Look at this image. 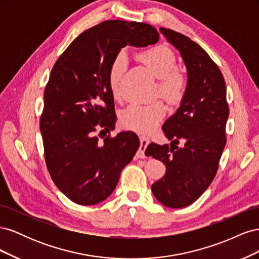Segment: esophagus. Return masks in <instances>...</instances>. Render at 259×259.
<instances>
[{
    "label": "esophagus",
    "mask_w": 259,
    "mask_h": 259,
    "mask_svg": "<svg viewBox=\"0 0 259 259\" xmlns=\"http://www.w3.org/2000/svg\"><path fill=\"white\" fill-rule=\"evenodd\" d=\"M139 140H140V146L137 151V156L139 159H145L146 158L145 151H146L147 146L149 145V139L145 136H139Z\"/></svg>",
    "instance_id": "1"
}]
</instances>
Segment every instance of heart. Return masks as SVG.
Listing matches in <instances>:
<instances>
[{
    "label": "heart",
    "mask_w": 259,
    "mask_h": 259,
    "mask_svg": "<svg viewBox=\"0 0 259 259\" xmlns=\"http://www.w3.org/2000/svg\"><path fill=\"white\" fill-rule=\"evenodd\" d=\"M140 61L159 79L158 94L170 104H177L183 98L186 90L185 76L176 68V57L169 48L155 46L138 55ZM127 68V58L120 54L109 69V88L112 96H120V84ZM165 115V108L160 101L153 104H132L124 109L120 116L125 128L138 133H149L158 125Z\"/></svg>",
    "instance_id": "1"
}]
</instances>
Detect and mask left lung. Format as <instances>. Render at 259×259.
<instances>
[{
    "label": "left lung",
    "instance_id": "8db88e82",
    "mask_svg": "<svg viewBox=\"0 0 259 259\" xmlns=\"http://www.w3.org/2000/svg\"><path fill=\"white\" fill-rule=\"evenodd\" d=\"M160 31L180 53L187 86L179 108L162 126L170 144L151 143L146 154L166 167L165 175L151 186L155 199L167 207L180 208L197 201L213 182L226 146L229 108L224 76L208 54L182 33L165 28ZM179 142L184 146L178 147Z\"/></svg>",
    "mask_w": 259,
    "mask_h": 259
}]
</instances>
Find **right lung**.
I'll use <instances>...</instances> for the list:
<instances>
[{
    "mask_svg": "<svg viewBox=\"0 0 259 259\" xmlns=\"http://www.w3.org/2000/svg\"><path fill=\"white\" fill-rule=\"evenodd\" d=\"M158 41V31L148 23L107 20L74 38L52 69L40 120L45 162L55 185L76 204L105 201L139 148L130 131L101 143L95 135L115 126L112 61L126 45Z\"/></svg>",
    "mask_w": 259,
    "mask_h": 259,
    "instance_id": "obj_1",
    "label": "right lung"
}]
</instances>
